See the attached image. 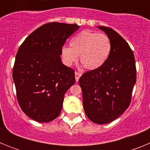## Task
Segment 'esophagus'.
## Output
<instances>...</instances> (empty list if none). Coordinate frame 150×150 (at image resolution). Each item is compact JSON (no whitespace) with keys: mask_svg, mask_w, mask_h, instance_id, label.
Returning a JSON list of instances; mask_svg holds the SVG:
<instances>
[{"mask_svg":"<svg viewBox=\"0 0 150 150\" xmlns=\"http://www.w3.org/2000/svg\"><path fill=\"white\" fill-rule=\"evenodd\" d=\"M82 74L79 72H76L75 73V79H76V81L78 82L79 79V77L81 76Z\"/></svg>","mask_w":150,"mask_h":150,"instance_id":"34e87169","label":"esophagus"}]
</instances>
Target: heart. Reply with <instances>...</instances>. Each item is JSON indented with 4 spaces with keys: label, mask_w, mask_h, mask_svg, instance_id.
I'll use <instances>...</instances> for the list:
<instances>
[{
    "label": "heart",
    "mask_w": 150,
    "mask_h": 150,
    "mask_svg": "<svg viewBox=\"0 0 150 150\" xmlns=\"http://www.w3.org/2000/svg\"><path fill=\"white\" fill-rule=\"evenodd\" d=\"M70 46H64L62 55L64 63L71 65L79 61L82 65L88 71L101 67L107 62L111 51L110 38L102 33L83 30L71 39Z\"/></svg>",
    "instance_id": "obj_1"
}]
</instances>
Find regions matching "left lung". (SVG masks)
<instances>
[{
    "instance_id": "8db88e82",
    "label": "left lung",
    "mask_w": 150,
    "mask_h": 150,
    "mask_svg": "<svg viewBox=\"0 0 150 150\" xmlns=\"http://www.w3.org/2000/svg\"><path fill=\"white\" fill-rule=\"evenodd\" d=\"M111 43L107 62L79 78L83 104L88 118L97 124H107L121 116L129 107L136 83L134 56L129 45L116 31L98 26Z\"/></svg>"
}]
</instances>
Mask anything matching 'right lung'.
<instances>
[{"mask_svg":"<svg viewBox=\"0 0 150 150\" xmlns=\"http://www.w3.org/2000/svg\"><path fill=\"white\" fill-rule=\"evenodd\" d=\"M79 28L76 24H45L18 49L13 81L21 109L33 120L48 122L60 114L64 94L75 83L74 71L62 62V49Z\"/></svg>","mask_w":150,"mask_h":150,"instance_id":"right-lung-1","label":"right lung"}]
</instances>
